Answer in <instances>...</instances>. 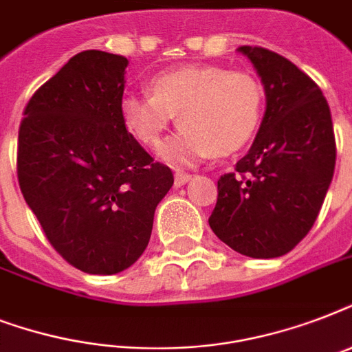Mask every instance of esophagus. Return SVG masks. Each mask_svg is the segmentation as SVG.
Listing matches in <instances>:
<instances>
[{
  "label": "esophagus",
  "instance_id": "1",
  "mask_svg": "<svg viewBox=\"0 0 352 352\" xmlns=\"http://www.w3.org/2000/svg\"><path fill=\"white\" fill-rule=\"evenodd\" d=\"M190 179H192V175H190V173H182V171H177V173H175V186L177 188L184 186V184H186Z\"/></svg>",
  "mask_w": 352,
  "mask_h": 352
}]
</instances>
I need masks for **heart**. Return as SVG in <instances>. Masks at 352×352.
Returning <instances> with one entry per match:
<instances>
[{
	"instance_id": "obj_1",
	"label": "heart",
	"mask_w": 352,
	"mask_h": 352,
	"mask_svg": "<svg viewBox=\"0 0 352 352\" xmlns=\"http://www.w3.org/2000/svg\"><path fill=\"white\" fill-rule=\"evenodd\" d=\"M151 95L129 93L120 113L127 131L157 146L179 115L182 129L159 149L171 164H193L212 151L232 153L256 133L263 115L261 82L246 71L192 65L157 74Z\"/></svg>"
}]
</instances>
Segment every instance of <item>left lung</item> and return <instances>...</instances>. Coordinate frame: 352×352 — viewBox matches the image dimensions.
Returning a JSON list of instances; mask_svg holds the SVG:
<instances>
[{"instance_id": "left-lung-1", "label": "left lung", "mask_w": 352, "mask_h": 352, "mask_svg": "<svg viewBox=\"0 0 352 352\" xmlns=\"http://www.w3.org/2000/svg\"><path fill=\"white\" fill-rule=\"evenodd\" d=\"M267 107L248 153L217 181L210 228L256 259L285 256L314 225L336 164L331 109L322 89L287 58L243 45Z\"/></svg>"}]
</instances>
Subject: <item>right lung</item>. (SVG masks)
<instances>
[{"label": "right lung", "mask_w": 352, "mask_h": 352, "mask_svg": "<svg viewBox=\"0 0 352 352\" xmlns=\"http://www.w3.org/2000/svg\"><path fill=\"white\" fill-rule=\"evenodd\" d=\"M127 58L73 56L36 91L18 137V181L54 250L111 276L142 256L157 204L173 186L122 120Z\"/></svg>", "instance_id": "add662e5"}]
</instances>
